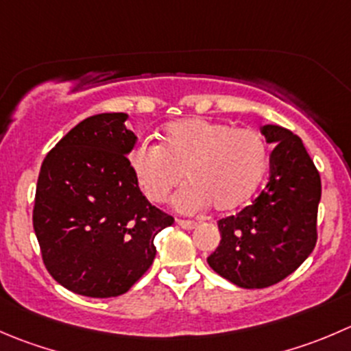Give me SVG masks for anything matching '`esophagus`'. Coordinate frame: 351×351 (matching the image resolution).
I'll return each mask as SVG.
<instances>
[{
  "instance_id": "34e87169",
  "label": "esophagus",
  "mask_w": 351,
  "mask_h": 351,
  "mask_svg": "<svg viewBox=\"0 0 351 351\" xmlns=\"http://www.w3.org/2000/svg\"><path fill=\"white\" fill-rule=\"evenodd\" d=\"M176 223H178L182 228H185V230H193V228L197 226L195 221H190V219H178Z\"/></svg>"
}]
</instances>
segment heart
<instances>
[{"label":"heart","instance_id":"obj_1","mask_svg":"<svg viewBox=\"0 0 351 351\" xmlns=\"http://www.w3.org/2000/svg\"><path fill=\"white\" fill-rule=\"evenodd\" d=\"M128 165L151 202L162 204L182 183L176 197L183 210L213 204L221 213L247 202L269 166L266 138L252 128L204 118L173 121L161 135V145L138 141L128 152Z\"/></svg>","mask_w":351,"mask_h":351}]
</instances>
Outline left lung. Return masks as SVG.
<instances>
[{"label":"left lung","instance_id":"1","mask_svg":"<svg viewBox=\"0 0 351 351\" xmlns=\"http://www.w3.org/2000/svg\"><path fill=\"white\" fill-rule=\"evenodd\" d=\"M261 132L274 144L269 182L250 206L217 221L221 241L207 257L219 276L241 288L280 283L317 241L321 176L314 161L287 128L266 125Z\"/></svg>","mask_w":351,"mask_h":351}]
</instances>
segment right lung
Here are the masks:
<instances>
[{"mask_svg": "<svg viewBox=\"0 0 351 351\" xmlns=\"http://www.w3.org/2000/svg\"><path fill=\"white\" fill-rule=\"evenodd\" d=\"M127 118H85L47 152L37 178L32 223L44 266L84 297L127 293L152 266L156 234L175 223L138 189Z\"/></svg>", "mask_w": 351, "mask_h": 351, "instance_id": "1", "label": "right lung"}]
</instances>
